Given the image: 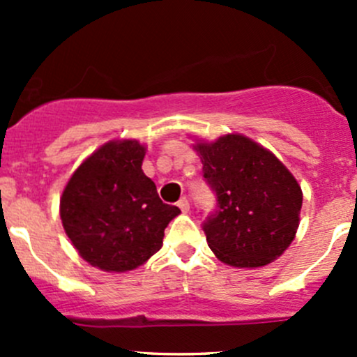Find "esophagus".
Listing matches in <instances>:
<instances>
[{
	"label": "esophagus",
	"instance_id": "1",
	"mask_svg": "<svg viewBox=\"0 0 357 357\" xmlns=\"http://www.w3.org/2000/svg\"><path fill=\"white\" fill-rule=\"evenodd\" d=\"M178 207L181 208L183 212H188L190 211V200L186 199V197H181V199H179V202H178Z\"/></svg>",
	"mask_w": 357,
	"mask_h": 357
}]
</instances>
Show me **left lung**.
I'll list each match as a JSON object with an SVG mask.
<instances>
[{
	"instance_id": "1",
	"label": "left lung",
	"mask_w": 357,
	"mask_h": 357,
	"mask_svg": "<svg viewBox=\"0 0 357 357\" xmlns=\"http://www.w3.org/2000/svg\"><path fill=\"white\" fill-rule=\"evenodd\" d=\"M218 211L204 225L215 257L233 268H262L294 242L302 190L282 160L238 132L193 145Z\"/></svg>"
}]
</instances>
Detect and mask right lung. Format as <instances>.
<instances>
[{
	"label": "right lung",
	"mask_w": 357,
	"mask_h": 357,
	"mask_svg": "<svg viewBox=\"0 0 357 357\" xmlns=\"http://www.w3.org/2000/svg\"><path fill=\"white\" fill-rule=\"evenodd\" d=\"M145 153L138 139H112L81 162L63 188V229L93 268H139L160 250L164 229L181 214L158 199L155 183L142 169Z\"/></svg>",
	"instance_id": "1"
}]
</instances>
